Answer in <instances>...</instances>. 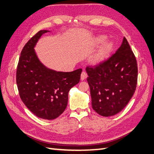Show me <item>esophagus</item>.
Here are the masks:
<instances>
[{
  "mask_svg": "<svg viewBox=\"0 0 154 154\" xmlns=\"http://www.w3.org/2000/svg\"><path fill=\"white\" fill-rule=\"evenodd\" d=\"M87 76H88V75H87V72H85V71H83L82 72V74H81V80H84L85 78H87Z\"/></svg>",
  "mask_w": 154,
  "mask_h": 154,
  "instance_id": "1",
  "label": "esophagus"
}]
</instances>
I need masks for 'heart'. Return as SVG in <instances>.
I'll use <instances>...</instances> for the list:
<instances>
[{
    "label": "heart",
    "instance_id": "1",
    "mask_svg": "<svg viewBox=\"0 0 154 154\" xmlns=\"http://www.w3.org/2000/svg\"><path fill=\"white\" fill-rule=\"evenodd\" d=\"M106 40V37L105 36H100L97 38L96 42L97 44H101L105 42ZM113 48V44L112 42H106L105 44L103 45L97 53L94 56L93 60L95 63H98L101 62L102 60H103L106 57L107 55L109 54V53L111 51V50Z\"/></svg>",
    "mask_w": 154,
    "mask_h": 154
}]
</instances>
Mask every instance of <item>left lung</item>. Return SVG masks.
<instances>
[{"label": "left lung", "mask_w": 154, "mask_h": 154, "mask_svg": "<svg viewBox=\"0 0 154 154\" xmlns=\"http://www.w3.org/2000/svg\"><path fill=\"white\" fill-rule=\"evenodd\" d=\"M92 106L105 117L114 116L127 106L136 91L137 63L125 37L116 52L86 68Z\"/></svg>", "instance_id": "1"}]
</instances>
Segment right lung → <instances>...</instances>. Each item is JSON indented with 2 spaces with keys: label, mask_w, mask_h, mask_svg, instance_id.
Listing matches in <instances>:
<instances>
[{
  "label": "right lung",
  "mask_w": 154,
  "mask_h": 154,
  "mask_svg": "<svg viewBox=\"0 0 154 154\" xmlns=\"http://www.w3.org/2000/svg\"><path fill=\"white\" fill-rule=\"evenodd\" d=\"M47 32L39 31L24 46L17 65L16 81L20 98L28 109L37 117L51 120L66 110L69 91L80 82L82 69L57 72L40 63L33 48Z\"/></svg>",
  "instance_id": "obj_1"
}]
</instances>
